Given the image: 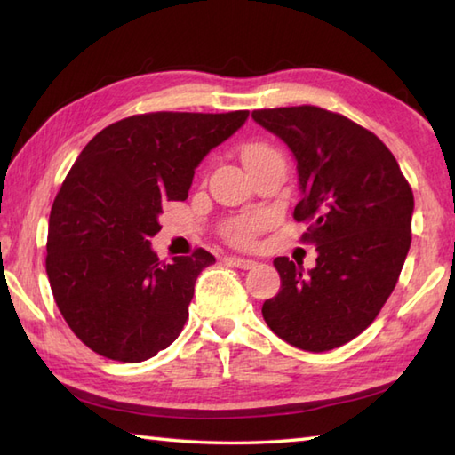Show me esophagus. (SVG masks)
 <instances>
[{
  "label": "esophagus",
  "instance_id": "34e87169",
  "mask_svg": "<svg viewBox=\"0 0 455 455\" xmlns=\"http://www.w3.org/2000/svg\"><path fill=\"white\" fill-rule=\"evenodd\" d=\"M225 262L235 266V267H240V269H252L256 266L254 259H248V258H240V256H228L225 258Z\"/></svg>",
  "mask_w": 455,
  "mask_h": 455
}]
</instances>
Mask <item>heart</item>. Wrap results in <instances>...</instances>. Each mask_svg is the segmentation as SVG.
Wrapping results in <instances>:
<instances>
[{"label": "heart", "instance_id": "obj_1", "mask_svg": "<svg viewBox=\"0 0 455 455\" xmlns=\"http://www.w3.org/2000/svg\"><path fill=\"white\" fill-rule=\"evenodd\" d=\"M267 154H274V150L267 147V144H248L243 152L244 164H250L254 160H259L267 156ZM269 217L266 212H256V215H248V217H238L235 220H230L225 227V238L230 244L236 246H248L254 243V238L262 233V230L267 227Z\"/></svg>", "mask_w": 455, "mask_h": 455}]
</instances>
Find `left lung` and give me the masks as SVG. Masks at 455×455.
I'll list each match as a JSON object with an SVG mask.
<instances>
[{"mask_svg": "<svg viewBox=\"0 0 455 455\" xmlns=\"http://www.w3.org/2000/svg\"><path fill=\"white\" fill-rule=\"evenodd\" d=\"M297 160L307 222L303 243L316 266L303 272L274 259L282 289L262 307L264 321L295 347L328 352L370 326L399 282L411 248L412 189L391 150L360 124L315 105L252 111Z\"/></svg>", "mask_w": 455, "mask_h": 455, "instance_id": "obj_1", "label": "left lung"}]
</instances>
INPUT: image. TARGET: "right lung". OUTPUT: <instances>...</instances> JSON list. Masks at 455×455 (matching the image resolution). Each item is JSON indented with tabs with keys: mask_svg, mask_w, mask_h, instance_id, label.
Here are the masks:
<instances>
[{
	"mask_svg": "<svg viewBox=\"0 0 455 455\" xmlns=\"http://www.w3.org/2000/svg\"><path fill=\"white\" fill-rule=\"evenodd\" d=\"M248 111L132 115L85 144L52 203L46 274L64 321L95 354L137 363L186 324L197 275L215 256L162 262L150 238L166 201H183L209 150Z\"/></svg>",
	"mask_w": 455,
	"mask_h": 455,
	"instance_id": "right-lung-1",
	"label": "right lung"
}]
</instances>
